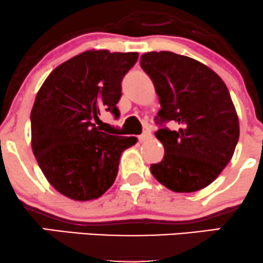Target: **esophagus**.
<instances>
[{
	"instance_id": "34e87169",
	"label": "esophagus",
	"mask_w": 263,
	"mask_h": 263,
	"mask_svg": "<svg viewBox=\"0 0 263 263\" xmlns=\"http://www.w3.org/2000/svg\"><path fill=\"white\" fill-rule=\"evenodd\" d=\"M152 138V134H151V131H144L143 134L141 136H138V141L140 142H146Z\"/></svg>"
}]
</instances>
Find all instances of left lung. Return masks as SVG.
Returning a JSON list of instances; mask_svg holds the SVG:
<instances>
[{
	"label": "left lung",
	"mask_w": 263,
	"mask_h": 263,
	"mask_svg": "<svg viewBox=\"0 0 263 263\" xmlns=\"http://www.w3.org/2000/svg\"><path fill=\"white\" fill-rule=\"evenodd\" d=\"M140 63L161 104L155 121L164 157L151 164V173L177 193L205 188L230 162L240 136L228 87L210 68L185 55L149 52ZM168 122L177 123V132L165 126Z\"/></svg>",
	"instance_id": "left-lung-1"
}]
</instances>
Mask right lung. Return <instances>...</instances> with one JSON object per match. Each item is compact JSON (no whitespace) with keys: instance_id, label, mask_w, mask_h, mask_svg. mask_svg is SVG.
<instances>
[{"instance_id":"add662e5","label":"right lung","mask_w":263,"mask_h":263,"mask_svg":"<svg viewBox=\"0 0 263 263\" xmlns=\"http://www.w3.org/2000/svg\"><path fill=\"white\" fill-rule=\"evenodd\" d=\"M138 53L84 52L55 68L31 112L32 149L45 178L60 194L85 201L112 185L121 153L137 142L102 132V110L120 116L121 83Z\"/></svg>"}]
</instances>
